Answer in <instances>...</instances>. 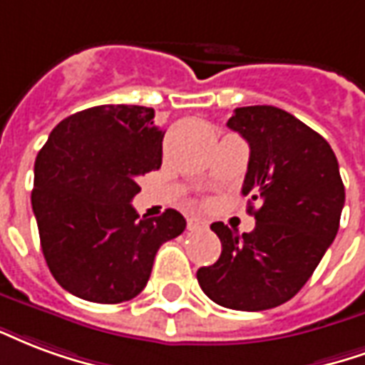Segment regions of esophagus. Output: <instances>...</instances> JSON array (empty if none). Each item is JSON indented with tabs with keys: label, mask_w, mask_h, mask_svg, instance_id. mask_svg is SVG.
I'll use <instances>...</instances> for the list:
<instances>
[{
	"label": "esophagus",
	"mask_w": 365,
	"mask_h": 365,
	"mask_svg": "<svg viewBox=\"0 0 365 365\" xmlns=\"http://www.w3.org/2000/svg\"><path fill=\"white\" fill-rule=\"evenodd\" d=\"M208 223L200 220V217H188V222H186V227L190 231H198V230H204Z\"/></svg>",
	"instance_id": "esophagus-1"
}]
</instances>
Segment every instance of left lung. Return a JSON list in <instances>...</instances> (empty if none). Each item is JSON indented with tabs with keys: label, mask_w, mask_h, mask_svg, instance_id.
I'll list each match as a JSON object with an SVG mask.
<instances>
[{
	"label": "left lung",
	"mask_w": 365,
	"mask_h": 365,
	"mask_svg": "<svg viewBox=\"0 0 365 365\" xmlns=\"http://www.w3.org/2000/svg\"><path fill=\"white\" fill-rule=\"evenodd\" d=\"M227 126L249 142L243 194L260 208L249 206L251 233L212 223L222 255L196 278L222 307L272 309L305 286L336 237L344 206L339 161L323 135L276 106L235 108Z\"/></svg>",
	"instance_id": "obj_1"
}]
</instances>
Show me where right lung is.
I'll return each mask as SVG.
<instances>
[{"label": "right lung", "instance_id": "obj_1", "mask_svg": "<svg viewBox=\"0 0 365 365\" xmlns=\"http://www.w3.org/2000/svg\"><path fill=\"white\" fill-rule=\"evenodd\" d=\"M155 110L101 105L62 120L34 161L31 194L42 255L56 282L95 303L140 294L165 241L186 220L177 210L140 217L138 177L161 167L163 128Z\"/></svg>", "mask_w": 365, "mask_h": 365}]
</instances>
